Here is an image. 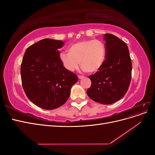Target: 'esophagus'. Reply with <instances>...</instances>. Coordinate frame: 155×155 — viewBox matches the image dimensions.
I'll list each match as a JSON object with an SVG mask.
<instances>
[{
  "instance_id": "1",
  "label": "esophagus",
  "mask_w": 155,
  "mask_h": 155,
  "mask_svg": "<svg viewBox=\"0 0 155 155\" xmlns=\"http://www.w3.org/2000/svg\"><path fill=\"white\" fill-rule=\"evenodd\" d=\"M83 78H84V76H78L79 79H83Z\"/></svg>"
}]
</instances>
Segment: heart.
<instances>
[{
	"label": "heart",
	"mask_w": 155,
	"mask_h": 155,
	"mask_svg": "<svg viewBox=\"0 0 155 155\" xmlns=\"http://www.w3.org/2000/svg\"><path fill=\"white\" fill-rule=\"evenodd\" d=\"M59 58L64 68L69 71L76 69L80 61V66L84 71L96 73L105 61V46L100 40L80 41L70 45L68 53H61Z\"/></svg>",
	"instance_id": "obj_1"
}]
</instances>
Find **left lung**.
I'll return each instance as SVG.
<instances>
[{"mask_svg": "<svg viewBox=\"0 0 155 155\" xmlns=\"http://www.w3.org/2000/svg\"><path fill=\"white\" fill-rule=\"evenodd\" d=\"M106 59L99 71L88 78L91 86L87 94L93 101L110 105L122 98L131 79L132 62L127 45L118 37L104 34Z\"/></svg>", "mask_w": 155, "mask_h": 155, "instance_id": "obj_1", "label": "left lung"}]
</instances>
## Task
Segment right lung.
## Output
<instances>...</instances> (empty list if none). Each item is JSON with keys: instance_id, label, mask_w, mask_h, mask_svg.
I'll use <instances>...</instances> for the list:
<instances>
[{"instance_id": "obj_1", "label": "right lung", "mask_w": 155, "mask_h": 155, "mask_svg": "<svg viewBox=\"0 0 155 155\" xmlns=\"http://www.w3.org/2000/svg\"><path fill=\"white\" fill-rule=\"evenodd\" d=\"M62 41L44 39L25 51L21 66L22 87L35 105L52 110L64 104L78 78L67 70L60 60Z\"/></svg>"}]
</instances>
